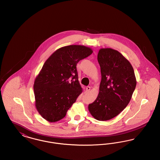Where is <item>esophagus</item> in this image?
<instances>
[{"label":"esophagus","mask_w":160,"mask_h":160,"mask_svg":"<svg viewBox=\"0 0 160 160\" xmlns=\"http://www.w3.org/2000/svg\"><path fill=\"white\" fill-rule=\"evenodd\" d=\"M90 90H91V87H89V86H87V87H86V91L89 92Z\"/></svg>","instance_id":"esophagus-1"}]
</instances>
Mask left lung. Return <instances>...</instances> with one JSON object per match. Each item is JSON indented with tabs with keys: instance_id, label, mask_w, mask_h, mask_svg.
I'll list each match as a JSON object with an SVG mask.
<instances>
[{
	"instance_id": "1",
	"label": "left lung",
	"mask_w": 160,
	"mask_h": 160,
	"mask_svg": "<svg viewBox=\"0 0 160 160\" xmlns=\"http://www.w3.org/2000/svg\"><path fill=\"white\" fill-rule=\"evenodd\" d=\"M98 61L101 74L99 93L88 110L95 119L103 121L118 116L127 106L137 81L131 64L118 51L101 48Z\"/></svg>"
}]
</instances>
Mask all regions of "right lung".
<instances>
[{"mask_svg": "<svg viewBox=\"0 0 160 160\" xmlns=\"http://www.w3.org/2000/svg\"><path fill=\"white\" fill-rule=\"evenodd\" d=\"M92 53L88 47L65 46L56 50L45 62L35 78L33 90L36 108L47 121L55 122L63 119L82 93L77 64Z\"/></svg>", "mask_w": 160, "mask_h": 160, "instance_id": "1", "label": "right lung"}]
</instances>
